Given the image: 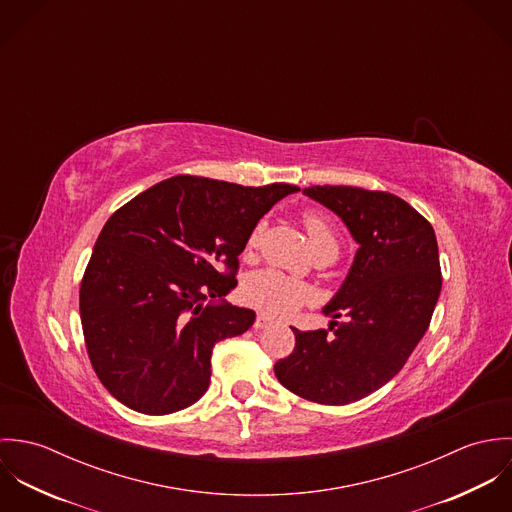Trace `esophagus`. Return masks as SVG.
<instances>
[{"mask_svg": "<svg viewBox=\"0 0 512 512\" xmlns=\"http://www.w3.org/2000/svg\"><path fill=\"white\" fill-rule=\"evenodd\" d=\"M268 325H272V321H270V317H266V315H258L256 317V321H254V329H264V327H268Z\"/></svg>", "mask_w": 512, "mask_h": 512, "instance_id": "34e87169", "label": "esophagus"}]
</instances>
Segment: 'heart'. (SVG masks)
Masks as SVG:
<instances>
[{"label":"heart","instance_id":"heart-1","mask_svg":"<svg viewBox=\"0 0 512 512\" xmlns=\"http://www.w3.org/2000/svg\"><path fill=\"white\" fill-rule=\"evenodd\" d=\"M303 226L307 230L313 254L323 250L339 252V240L331 224L317 213H307L303 217ZM260 240V228H256L248 238V250L256 248ZM244 299L254 305L256 309L264 311L272 317H288L293 311L309 299V290L290 278L274 272V270H260L246 278L242 286Z\"/></svg>","mask_w":512,"mask_h":512}]
</instances>
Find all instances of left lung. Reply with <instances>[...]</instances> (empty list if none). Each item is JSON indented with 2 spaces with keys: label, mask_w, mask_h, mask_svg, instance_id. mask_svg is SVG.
<instances>
[{
  "label": "left lung",
  "mask_w": 512,
  "mask_h": 512,
  "mask_svg": "<svg viewBox=\"0 0 512 512\" xmlns=\"http://www.w3.org/2000/svg\"><path fill=\"white\" fill-rule=\"evenodd\" d=\"M359 244L349 274L321 309L329 330L293 329L295 349L274 372L293 394L331 406L357 402L392 380L428 331L441 292L432 224L396 195L361 187H307ZM346 321L337 324L334 319Z\"/></svg>",
  "instance_id": "1"
}]
</instances>
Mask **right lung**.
Masks as SVG:
<instances>
[{
  "instance_id": "add662e5",
  "label": "right lung",
  "mask_w": 512,
  "mask_h": 512,
  "mask_svg": "<svg viewBox=\"0 0 512 512\" xmlns=\"http://www.w3.org/2000/svg\"><path fill=\"white\" fill-rule=\"evenodd\" d=\"M297 191L179 175L108 219L80 284V321L90 363L116 400L163 416L207 392L215 343L256 319L224 303L238 256L258 220Z\"/></svg>"
}]
</instances>
